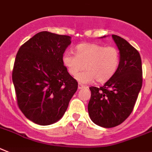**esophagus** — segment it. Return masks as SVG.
<instances>
[{
  "label": "esophagus",
  "instance_id": "34e87169",
  "mask_svg": "<svg viewBox=\"0 0 152 152\" xmlns=\"http://www.w3.org/2000/svg\"><path fill=\"white\" fill-rule=\"evenodd\" d=\"M78 88H79V89H80V90H81V89H83V88H86V86H84V85H83V84L79 83Z\"/></svg>",
  "mask_w": 152,
  "mask_h": 152
}]
</instances>
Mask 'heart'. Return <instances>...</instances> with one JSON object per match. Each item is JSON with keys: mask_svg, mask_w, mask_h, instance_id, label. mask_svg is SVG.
Masks as SVG:
<instances>
[{"mask_svg": "<svg viewBox=\"0 0 152 152\" xmlns=\"http://www.w3.org/2000/svg\"><path fill=\"white\" fill-rule=\"evenodd\" d=\"M62 63L72 76H76L84 68L87 69L76 77L81 83H91L95 80L98 83H105L113 77L117 70L120 53L113 46L81 43L76 47L75 55L69 52L63 55Z\"/></svg>", "mask_w": 152, "mask_h": 152, "instance_id": "1", "label": "heart"}]
</instances>
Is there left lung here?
<instances>
[{"label": "left lung", "instance_id": "1", "mask_svg": "<svg viewBox=\"0 0 152 152\" xmlns=\"http://www.w3.org/2000/svg\"><path fill=\"white\" fill-rule=\"evenodd\" d=\"M112 38L119 49V66L104 86L90 87L91 97L88 104L92 121L106 128L119 125L129 117L142 86L139 52L121 37L112 35Z\"/></svg>", "mask_w": 152, "mask_h": 152}]
</instances>
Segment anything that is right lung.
Returning a JSON list of instances; mask_svg holds the SVG:
<instances>
[{
	"mask_svg": "<svg viewBox=\"0 0 152 152\" xmlns=\"http://www.w3.org/2000/svg\"><path fill=\"white\" fill-rule=\"evenodd\" d=\"M71 37L37 33L17 53L12 72L18 107L28 120L50 125L61 119L78 83L62 63Z\"/></svg>",
	"mask_w": 152,
	"mask_h": 152,
	"instance_id": "right-lung-1",
	"label": "right lung"
}]
</instances>
